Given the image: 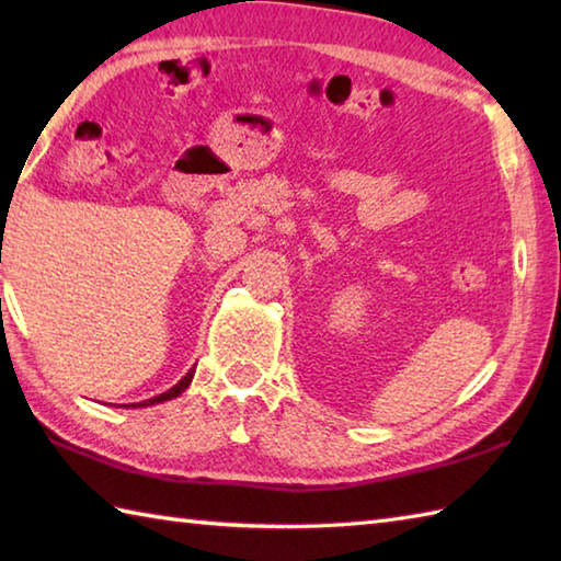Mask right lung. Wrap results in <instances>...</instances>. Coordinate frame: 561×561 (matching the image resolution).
Returning a JSON list of instances; mask_svg holds the SVG:
<instances>
[{
    "label": "right lung",
    "mask_w": 561,
    "mask_h": 561,
    "mask_svg": "<svg viewBox=\"0 0 561 561\" xmlns=\"http://www.w3.org/2000/svg\"><path fill=\"white\" fill-rule=\"evenodd\" d=\"M193 376H195V366L190 368L187 371V376H183L181 380H178V383L171 388V390H165V392H161V396H157V398H151V400H145V402H133V404H121V408H147V404H157V402H163V400H171V398H178L181 396V392L190 386V380H193Z\"/></svg>",
    "instance_id": "right-lung-1"
}]
</instances>
